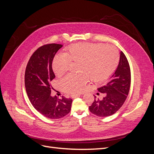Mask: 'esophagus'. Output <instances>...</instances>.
Returning <instances> with one entry per match:
<instances>
[{
	"instance_id": "34e87169",
	"label": "esophagus",
	"mask_w": 154,
	"mask_h": 154,
	"mask_svg": "<svg viewBox=\"0 0 154 154\" xmlns=\"http://www.w3.org/2000/svg\"><path fill=\"white\" fill-rule=\"evenodd\" d=\"M80 95H81V94H76L72 95L71 96H72V98H76V97H78V96H80Z\"/></svg>"
}]
</instances>
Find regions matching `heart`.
<instances>
[{
  "label": "heart",
  "instance_id": "b5f03b06",
  "mask_svg": "<svg viewBox=\"0 0 154 154\" xmlns=\"http://www.w3.org/2000/svg\"><path fill=\"white\" fill-rule=\"evenodd\" d=\"M119 60L118 50L114 45L104 44L78 43L70 46L66 53L54 57L53 70L57 76L67 71L71 62L79 63L76 75L67 74L60 79L62 89L75 93L87 83L88 78L98 83L106 80L116 70Z\"/></svg>",
  "mask_w": 154,
  "mask_h": 154
}]
</instances>
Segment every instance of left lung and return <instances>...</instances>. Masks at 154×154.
Instances as JSON below:
<instances>
[{
	"label": "left lung",
	"instance_id": "left-lung-1",
	"mask_svg": "<svg viewBox=\"0 0 154 154\" xmlns=\"http://www.w3.org/2000/svg\"><path fill=\"white\" fill-rule=\"evenodd\" d=\"M131 74L128 60L125 54L121 51L119 65L113 75L103 87L97 91L103 93L102 100L96 99L89 106L91 113L100 117H106L115 114L123 105L128 96Z\"/></svg>",
	"mask_w": 154,
	"mask_h": 154
}]
</instances>
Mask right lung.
<instances>
[{
	"label": "right lung",
	"instance_id": "add662e5",
	"mask_svg": "<svg viewBox=\"0 0 154 154\" xmlns=\"http://www.w3.org/2000/svg\"><path fill=\"white\" fill-rule=\"evenodd\" d=\"M62 45L41 46L32 54L25 71V87L29 101L40 114L49 119H59L69 113L72 99L51 96V82L55 78L52 63Z\"/></svg>",
	"mask_w": 154,
	"mask_h": 154
}]
</instances>
